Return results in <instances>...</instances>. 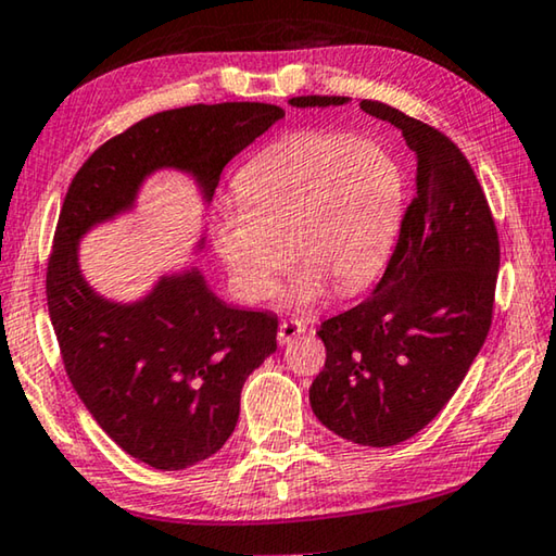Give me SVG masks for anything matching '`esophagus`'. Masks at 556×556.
<instances>
[{
  "label": "esophagus",
  "mask_w": 556,
  "mask_h": 556,
  "mask_svg": "<svg viewBox=\"0 0 556 556\" xmlns=\"http://www.w3.org/2000/svg\"><path fill=\"white\" fill-rule=\"evenodd\" d=\"M301 332H305V326L301 320H283V323H280V328H278V343L286 345L293 338L301 336Z\"/></svg>",
  "instance_id": "esophagus-1"
}]
</instances>
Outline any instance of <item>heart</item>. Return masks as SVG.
I'll return each instance as SVG.
<instances>
[{"instance_id":"1","label":"heart","mask_w":556,"mask_h":556,"mask_svg":"<svg viewBox=\"0 0 556 556\" xmlns=\"http://www.w3.org/2000/svg\"><path fill=\"white\" fill-rule=\"evenodd\" d=\"M241 208L213 216V249L249 303L276 295L293 258L303 270L286 303L311 305L326 286L355 293L386 263L395 236L403 176L375 141L328 131L286 134L233 176Z\"/></svg>"}]
</instances>
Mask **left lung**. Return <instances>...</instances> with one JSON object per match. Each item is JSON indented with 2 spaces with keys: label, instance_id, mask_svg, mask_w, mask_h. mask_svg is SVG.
Instances as JSON below:
<instances>
[{
  "label": "left lung",
  "instance_id": "8db88e82",
  "mask_svg": "<svg viewBox=\"0 0 556 556\" xmlns=\"http://www.w3.org/2000/svg\"><path fill=\"white\" fill-rule=\"evenodd\" d=\"M348 97H293L343 106ZM365 114L397 126L417 156V195L372 295L328 318L326 367L311 386L318 420L367 447L400 445L432 422L465 380L492 326L500 238L465 153L382 101Z\"/></svg>",
  "mask_w": 556,
  "mask_h": 556
}]
</instances>
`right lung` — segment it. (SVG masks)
I'll return each mask as SVG.
<instances>
[{"label":"right lung","instance_id":"obj_1","mask_svg":"<svg viewBox=\"0 0 556 556\" xmlns=\"http://www.w3.org/2000/svg\"><path fill=\"white\" fill-rule=\"evenodd\" d=\"M283 116L258 101L161 111L93 151L66 191L47 268L66 375L101 430L156 469L226 445L245 378L276 353L278 318L224 303L199 268L161 276L141 301H109L81 276L79 241L131 211L153 170L191 174L211 201L228 161Z\"/></svg>","mask_w":556,"mask_h":556}]
</instances>
